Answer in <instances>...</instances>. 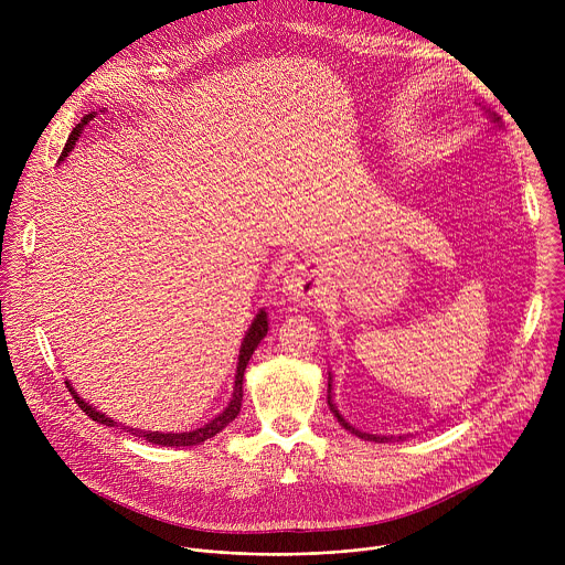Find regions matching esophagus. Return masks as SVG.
Instances as JSON below:
<instances>
[{
  "instance_id": "34e87169",
  "label": "esophagus",
  "mask_w": 565,
  "mask_h": 565,
  "mask_svg": "<svg viewBox=\"0 0 565 565\" xmlns=\"http://www.w3.org/2000/svg\"><path fill=\"white\" fill-rule=\"evenodd\" d=\"M321 288V279L310 266H295L284 279V295L297 303H310Z\"/></svg>"
}]
</instances>
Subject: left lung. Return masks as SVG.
I'll return each instance as SVG.
<instances>
[{
    "label": "left lung",
    "mask_w": 565,
    "mask_h": 565,
    "mask_svg": "<svg viewBox=\"0 0 565 565\" xmlns=\"http://www.w3.org/2000/svg\"><path fill=\"white\" fill-rule=\"evenodd\" d=\"M492 120H494V122H499V118H497V116H494V118H492ZM329 380H331V373H329ZM329 405H331V412H333V414H335V418H338V423H340V425H342V427H344V429H347V431H351V434H355V436H358V438H364V440H375V443H388V440H393V436H391V438H386V436H375V434H366V431H360V429H355V427H351V425H349V423H347V420H344V418H342V414H340V412H338V409H335V405H333V399H331V382H329ZM397 438H399V440H405V438H407V436H397Z\"/></svg>",
    "instance_id": "8db88e82"
}]
</instances>
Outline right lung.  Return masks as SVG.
<instances>
[{"label": "right lung", "mask_w": 565, "mask_h": 565, "mask_svg": "<svg viewBox=\"0 0 565 565\" xmlns=\"http://www.w3.org/2000/svg\"><path fill=\"white\" fill-rule=\"evenodd\" d=\"M94 118H96V111L87 114L83 120H79V122L75 125V129L71 131L66 145H64V149H62L60 160H64V158L68 156V151L73 149L77 136L83 134L85 125H89V120H94ZM266 333H268V315H266V310L262 308V310L257 312L255 321H253V327L248 329L244 342H241V349H238V362H236V373H234V386H232V399H230V405H227L214 420H210V423L203 425L201 429L183 431V434L142 431V429H131V427H125V429H127L131 436H136V438H142V440H147V443H151V445H163V447H190V445H201V443H205L207 438H214V436H216L218 431H223V429L238 416V412H241V399H244V373H246V366H248V362H250L255 349H257L259 342L266 338ZM66 386H68L71 395L75 397L77 407L83 409L92 420H96V423H100V425H107V427H118V423H114V420L107 418L105 414L96 412V409L89 405V402H85L83 397H79L77 391H73V386H71L68 382H66Z\"/></svg>", "instance_id": "right-lung-1"}]
</instances>
